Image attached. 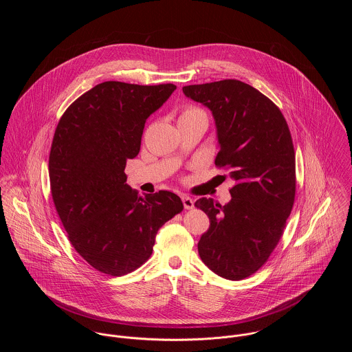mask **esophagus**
<instances>
[{"label": "esophagus", "mask_w": 352, "mask_h": 352, "mask_svg": "<svg viewBox=\"0 0 352 352\" xmlns=\"http://www.w3.org/2000/svg\"><path fill=\"white\" fill-rule=\"evenodd\" d=\"M182 201H183V204H184V208H187V210H192L194 208V201L190 197L184 195L182 198Z\"/></svg>", "instance_id": "obj_1"}]
</instances>
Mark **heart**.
Returning a JSON list of instances; mask_svg holds the SVG:
<instances>
[{
	"instance_id": "obj_1",
	"label": "heart",
	"mask_w": 352,
	"mask_h": 352,
	"mask_svg": "<svg viewBox=\"0 0 352 352\" xmlns=\"http://www.w3.org/2000/svg\"><path fill=\"white\" fill-rule=\"evenodd\" d=\"M191 119H204V120H207V113L204 112V109H201V107L187 104V105L183 107L179 120H191Z\"/></svg>"
}]
</instances>
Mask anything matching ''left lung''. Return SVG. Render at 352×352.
<instances>
[{
  "instance_id": "8db88e82",
  "label": "left lung",
  "mask_w": 352,
  "mask_h": 352,
  "mask_svg": "<svg viewBox=\"0 0 352 352\" xmlns=\"http://www.w3.org/2000/svg\"><path fill=\"white\" fill-rule=\"evenodd\" d=\"M183 92L211 109L221 148L215 165L236 182L225 206L208 198L195 201L210 218L199 256L217 275L241 280L267 263L293 210L297 179L292 134L278 105L243 81L187 85Z\"/></svg>"
}]
</instances>
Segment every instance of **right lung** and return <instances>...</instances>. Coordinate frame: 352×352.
I'll return each instance as SVG.
<instances>
[{
    "label": "right lung",
    "instance_id": "right-lung-1",
    "mask_svg": "<svg viewBox=\"0 0 352 352\" xmlns=\"http://www.w3.org/2000/svg\"><path fill=\"white\" fill-rule=\"evenodd\" d=\"M175 89L105 81L73 101L55 129L49 157L54 206L70 244L105 275L140 268L158 229L183 211L173 192L138 195L124 173L127 160L140 153L146 119Z\"/></svg>",
    "mask_w": 352,
    "mask_h": 352
}]
</instances>
